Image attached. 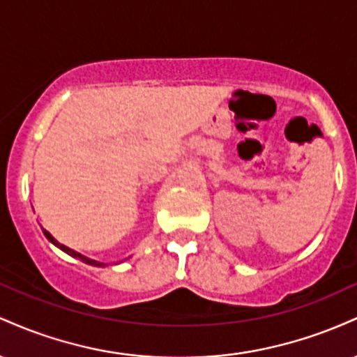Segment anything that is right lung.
<instances>
[{
  "label": "right lung",
  "mask_w": 357,
  "mask_h": 357,
  "mask_svg": "<svg viewBox=\"0 0 357 357\" xmlns=\"http://www.w3.org/2000/svg\"><path fill=\"white\" fill-rule=\"evenodd\" d=\"M43 233H45V236H47V238L50 240L53 245H55V247H59L60 250H63V252H65V253H68V255H72V257H75V258H80L82 261H85V264H89V265H93V267H105V264H100V261H96V260H92V258H87V257L80 255V253L73 252L72 248H68V247H65V245L59 243V241H56L55 238H53V236H52L50 233H48L47 230H43Z\"/></svg>",
  "instance_id": "add662e5"
}]
</instances>
